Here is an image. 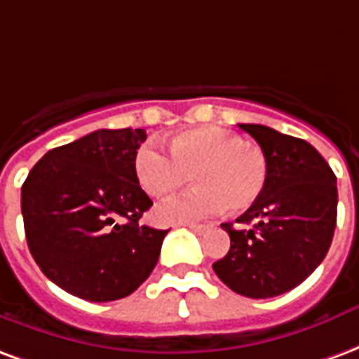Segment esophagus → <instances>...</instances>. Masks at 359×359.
I'll return each instance as SVG.
<instances>
[{
    "label": "esophagus",
    "instance_id": "1",
    "mask_svg": "<svg viewBox=\"0 0 359 359\" xmlns=\"http://www.w3.org/2000/svg\"><path fill=\"white\" fill-rule=\"evenodd\" d=\"M183 226H187L189 227V229H193V231H195V233H203V231H206V224H193V222H187V224H183Z\"/></svg>",
    "mask_w": 359,
    "mask_h": 359
}]
</instances>
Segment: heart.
<instances>
[{
    "mask_svg": "<svg viewBox=\"0 0 359 359\" xmlns=\"http://www.w3.org/2000/svg\"><path fill=\"white\" fill-rule=\"evenodd\" d=\"M170 154L147 143L137 151L133 170L140 185L154 198H168L189 182L182 197L156 208L162 224H185L214 216L224 208L245 212L262 197L269 164L262 149L247 145L239 133L216 126L180 132Z\"/></svg>",
    "mask_w": 359,
    "mask_h": 359,
    "instance_id": "b5f03b06",
    "label": "heart"
}]
</instances>
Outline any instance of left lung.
Wrapping results in <instances>:
<instances>
[{
    "label": "left lung",
    "instance_id": "left-lung-1",
    "mask_svg": "<svg viewBox=\"0 0 359 359\" xmlns=\"http://www.w3.org/2000/svg\"><path fill=\"white\" fill-rule=\"evenodd\" d=\"M262 147L269 176L262 197L233 224L227 255L212 264L237 294L279 297L323 262L337 226V177L304 140L262 124H239Z\"/></svg>",
    "mask_w": 359,
    "mask_h": 359
}]
</instances>
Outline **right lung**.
Wrapping results in <instances>:
<instances>
[{"instance_id": "right-lung-1", "label": "right lung", "mask_w": 359, "mask_h": 359, "mask_svg": "<svg viewBox=\"0 0 359 359\" xmlns=\"http://www.w3.org/2000/svg\"><path fill=\"white\" fill-rule=\"evenodd\" d=\"M145 130H97L51 149L22 183L34 260L62 290L90 302L132 294L154 269L168 229L140 226L153 201L133 161Z\"/></svg>"}]
</instances>
